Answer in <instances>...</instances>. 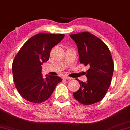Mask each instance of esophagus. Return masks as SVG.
<instances>
[{
	"instance_id": "34e87169",
	"label": "esophagus",
	"mask_w": 130,
	"mask_h": 130,
	"mask_svg": "<svg viewBox=\"0 0 130 130\" xmlns=\"http://www.w3.org/2000/svg\"><path fill=\"white\" fill-rule=\"evenodd\" d=\"M72 78H71V77H68V76H63V80H68V79H71Z\"/></svg>"
}]
</instances>
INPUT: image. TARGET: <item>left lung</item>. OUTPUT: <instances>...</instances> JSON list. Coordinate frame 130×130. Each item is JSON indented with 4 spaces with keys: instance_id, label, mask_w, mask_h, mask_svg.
Instances as JSON below:
<instances>
[{
    "instance_id": "1",
    "label": "left lung",
    "mask_w": 130,
    "mask_h": 130,
    "mask_svg": "<svg viewBox=\"0 0 130 130\" xmlns=\"http://www.w3.org/2000/svg\"><path fill=\"white\" fill-rule=\"evenodd\" d=\"M70 36L76 43L80 63L89 67L86 83L76 79L80 88L73 96L83 104L96 103L104 98L111 85L114 68L111 52L103 41L90 33Z\"/></svg>"
}]
</instances>
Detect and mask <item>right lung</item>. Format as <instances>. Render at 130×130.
<instances>
[{"instance_id": "add662e5", "label": "right lung", "mask_w": 130, "mask_h": 130, "mask_svg": "<svg viewBox=\"0 0 130 130\" xmlns=\"http://www.w3.org/2000/svg\"><path fill=\"white\" fill-rule=\"evenodd\" d=\"M64 34L40 33L24 43L14 58L12 65L13 79L21 95L30 102L47 100L57 84L62 81L58 76L41 73V65L48 61L51 49L62 41Z\"/></svg>"}]
</instances>
